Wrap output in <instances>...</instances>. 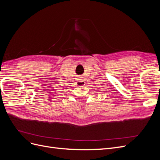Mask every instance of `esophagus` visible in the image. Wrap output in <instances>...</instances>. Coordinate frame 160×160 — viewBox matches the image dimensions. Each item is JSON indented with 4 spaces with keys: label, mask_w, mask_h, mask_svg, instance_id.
Here are the masks:
<instances>
[{
    "label": "esophagus",
    "mask_w": 160,
    "mask_h": 160,
    "mask_svg": "<svg viewBox=\"0 0 160 160\" xmlns=\"http://www.w3.org/2000/svg\"><path fill=\"white\" fill-rule=\"evenodd\" d=\"M77 85H79V86H83L85 85V81L83 80H79L77 82Z\"/></svg>",
    "instance_id": "34e87169"
}]
</instances>
